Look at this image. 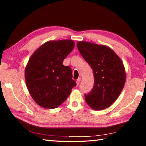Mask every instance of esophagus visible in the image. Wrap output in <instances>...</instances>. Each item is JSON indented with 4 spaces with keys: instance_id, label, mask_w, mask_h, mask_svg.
Segmentation results:
<instances>
[{
    "instance_id": "obj_1",
    "label": "esophagus",
    "mask_w": 146,
    "mask_h": 146,
    "mask_svg": "<svg viewBox=\"0 0 146 146\" xmlns=\"http://www.w3.org/2000/svg\"><path fill=\"white\" fill-rule=\"evenodd\" d=\"M80 80H81V78H78L77 79V80H76V85H77V86H78L79 84H80Z\"/></svg>"
}]
</instances>
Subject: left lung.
<instances>
[{"mask_svg": "<svg viewBox=\"0 0 146 146\" xmlns=\"http://www.w3.org/2000/svg\"><path fill=\"white\" fill-rule=\"evenodd\" d=\"M82 56L93 70V89L85 100L93 110L107 108L117 99L126 82L121 59L110 47L87 41L76 43Z\"/></svg>", "mask_w": 146, "mask_h": 146, "instance_id": "8db88e82", "label": "left lung"}]
</instances>
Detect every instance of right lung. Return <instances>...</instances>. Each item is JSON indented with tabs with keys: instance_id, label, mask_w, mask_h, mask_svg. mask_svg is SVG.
Returning <instances> with one entry per match:
<instances>
[{
	"instance_id": "obj_1",
	"label": "right lung",
	"mask_w": 146,
	"mask_h": 146,
	"mask_svg": "<svg viewBox=\"0 0 146 146\" xmlns=\"http://www.w3.org/2000/svg\"><path fill=\"white\" fill-rule=\"evenodd\" d=\"M74 46L75 42L70 39L49 41L29 59L25 80L31 96L40 107L48 109L58 107L76 86L71 68L62 64Z\"/></svg>"
}]
</instances>
